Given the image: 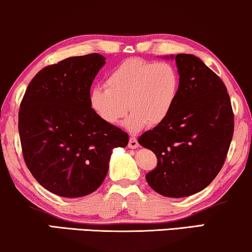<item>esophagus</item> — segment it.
Returning <instances> with one entry per match:
<instances>
[{
	"label": "esophagus",
	"instance_id": "34e87169",
	"mask_svg": "<svg viewBox=\"0 0 252 252\" xmlns=\"http://www.w3.org/2000/svg\"><path fill=\"white\" fill-rule=\"evenodd\" d=\"M128 147L130 148V149H136V148L139 147V142H137L135 136H130L129 142H128Z\"/></svg>",
	"mask_w": 252,
	"mask_h": 252
}]
</instances>
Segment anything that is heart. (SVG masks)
Returning <instances> with one entry per match:
<instances>
[{
    "label": "heart",
    "instance_id": "b5f03b06",
    "mask_svg": "<svg viewBox=\"0 0 252 252\" xmlns=\"http://www.w3.org/2000/svg\"><path fill=\"white\" fill-rule=\"evenodd\" d=\"M179 74L168 62H147L130 58L118 65L105 80L104 87H94L89 103L103 122L115 125L130 110L124 126L130 132L147 124L156 126L170 115L177 101Z\"/></svg>",
    "mask_w": 252,
    "mask_h": 252
}]
</instances>
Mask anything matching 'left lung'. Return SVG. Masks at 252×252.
I'll return each mask as SVG.
<instances>
[{
	"label": "left lung",
	"instance_id": "1",
	"mask_svg": "<svg viewBox=\"0 0 252 252\" xmlns=\"http://www.w3.org/2000/svg\"><path fill=\"white\" fill-rule=\"evenodd\" d=\"M175 63L180 78L173 109L163 123L143 133L139 143L158 160L146 175L150 187L179 198L203 190L221 170L234 115L225 84L198 57L178 54Z\"/></svg>",
	"mask_w": 252,
	"mask_h": 252
}]
</instances>
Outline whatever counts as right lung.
Masks as SVG:
<instances>
[{
  "label": "right lung",
  "mask_w": 252,
  "mask_h": 252,
  "mask_svg": "<svg viewBox=\"0 0 252 252\" xmlns=\"http://www.w3.org/2000/svg\"><path fill=\"white\" fill-rule=\"evenodd\" d=\"M105 64L99 54L70 57L42 68L20 103L18 129L24 160L53 194L82 197L104 181L113 148L128 134L103 122L92 109L93 81Z\"/></svg>",
  "instance_id": "1"
}]
</instances>
